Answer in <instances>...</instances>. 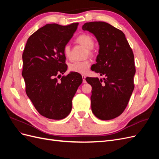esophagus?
<instances>
[{
    "label": "esophagus",
    "instance_id": "1",
    "mask_svg": "<svg viewBox=\"0 0 159 159\" xmlns=\"http://www.w3.org/2000/svg\"><path fill=\"white\" fill-rule=\"evenodd\" d=\"M82 79H83V83L85 84L86 81H85V75H82Z\"/></svg>",
    "mask_w": 159,
    "mask_h": 159
}]
</instances>
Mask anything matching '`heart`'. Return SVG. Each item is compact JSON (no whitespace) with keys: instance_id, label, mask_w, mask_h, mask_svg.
<instances>
[{"instance_id":"b5f03b06","label":"heart","mask_w":159,"mask_h":159,"mask_svg":"<svg viewBox=\"0 0 159 159\" xmlns=\"http://www.w3.org/2000/svg\"><path fill=\"white\" fill-rule=\"evenodd\" d=\"M76 40L88 50L93 49L95 44L93 38L88 34H81L77 38ZM64 53L65 56L69 58L70 56V46L69 44H66L64 47ZM89 54H91V52L90 51L89 52ZM90 66L91 62L88 60L75 61L70 65L69 69L71 71L76 72V73L81 74H85L88 72Z\"/></svg>"}]
</instances>
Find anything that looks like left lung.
Masks as SVG:
<instances>
[{
	"label": "left lung",
	"instance_id": "obj_1",
	"mask_svg": "<svg viewBox=\"0 0 159 159\" xmlns=\"http://www.w3.org/2000/svg\"><path fill=\"white\" fill-rule=\"evenodd\" d=\"M82 29L92 33L99 45L91 70L105 76L85 78L92 87L91 111L99 119H113L125 109L134 89L133 52L124 33L107 22H87Z\"/></svg>",
	"mask_w": 159,
	"mask_h": 159
}]
</instances>
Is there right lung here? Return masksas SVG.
<instances>
[{"instance_id":"add662e5","label":"right lung","mask_w":159,"mask_h":159,"mask_svg":"<svg viewBox=\"0 0 159 159\" xmlns=\"http://www.w3.org/2000/svg\"><path fill=\"white\" fill-rule=\"evenodd\" d=\"M78 25L48 24L28 38L24 50L22 75L26 93L38 112L46 118L59 120L68 116L72 99L82 83L81 75L73 71L57 80L68 69L64 47Z\"/></svg>"}]
</instances>
